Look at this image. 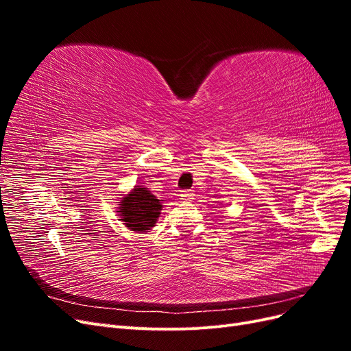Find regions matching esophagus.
Returning <instances> with one entry per match:
<instances>
[{
	"instance_id": "34e87169",
	"label": "esophagus",
	"mask_w": 351,
	"mask_h": 351,
	"mask_svg": "<svg viewBox=\"0 0 351 351\" xmlns=\"http://www.w3.org/2000/svg\"><path fill=\"white\" fill-rule=\"evenodd\" d=\"M180 196H182V199H184V200H192L195 193H193V190H183V192L180 193Z\"/></svg>"
}]
</instances>
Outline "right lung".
<instances>
[{
	"label": "right lung",
	"mask_w": 351,
	"mask_h": 351,
	"mask_svg": "<svg viewBox=\"0 0 351 351\" xmlns=\"http://www.w3.org/2000/svg\"><path fill=\"white\" fill-rule=\"evenodd\" d=\"M119 204L121 206L117 212L121 214L125 227L139 232H146L156 224L159 210L162 208L149 190L142 186H136Z\"/></svg>",
	"instance_id": "add662e5"
}]
</instances>
